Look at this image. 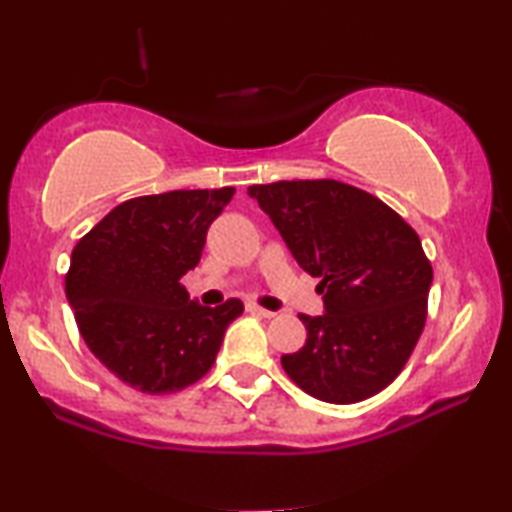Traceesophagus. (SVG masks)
<instances>
[{
  "label": "esophagus",
  "instance_id": "obj_1",
  "mask_svg": "<svg viewBox=\"0 0 512 512\" xmlns=\"http://www.w3.org/2000/svg\"><path fill=\"white\" fill-rule=\"evenodd\" d=\"M247 312H251V314H258V317H265V319L275 317V312L265 310V307H261V305H256V303H247Z\"/></svg>",
  "mask_w": 512,
  "mask_h": 512
}]
</instances>
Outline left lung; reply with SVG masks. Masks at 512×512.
<instances>
[{
  "label": "left lung",
  "mask_w": 512,
  "mask_h": 512,
  "mask_svg": "<svg viewBox=\"0 0 512 512\" xmlns=\"http://www.w3.org/2000/svg\"><path fill=\"white\" fill-rule=\"evenodd\" d=\"M300 268L319 277L324 314H300L307 340L286 375L326 403L389 387L424 331L433 270L419 235L380 198L335 179L249 186Z\"/></svg>",
  "instance_id": "1"
}]
</instances>
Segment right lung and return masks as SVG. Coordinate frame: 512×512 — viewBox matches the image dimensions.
<instances>
[{
    "label": "right lung",
    "instance_id": "1",
    "mask_svg": "<svg viewBox=\"0 0 512 512\" xmlns=\"http://www.w3.org/2000/svg\"><path fill=\"white\" fill-rule=\"evenodd\" d=\"M235 188L125 200L72 251L65 293L90 352L144 394H172L214 366L242 300L207 307L179 282Z\"/></svg>",
    "mask_w": 512,
    "mask_h": 512
}]
</instances>
